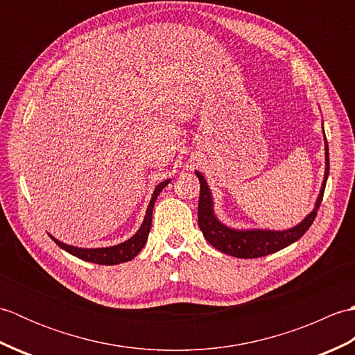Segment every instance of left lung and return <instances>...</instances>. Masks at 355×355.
Segmentation results:
<instances>
[{
	"instance_id": "obj_1",
	"label": "left lung",
	"mask_w": 355,
	"mask_h": 355,
	"mask_svg": "<svg viewBox=\"0 0 355 355\" xmlns=\"http://www.w3.org/2000/svg\"><path fill=\"white\" fill-rule=\"evenodd\" d=\"M195 173H197V177L200 180L198 225L205 238L216 248V250H220L225 254L243 259L261 258V256H267L270 253L279 252L282 250V248L288 247L290 244L296 243L299 238L304 236V233L310 229V225L315 220V215H318V209L320 207L329 173L328 143L325 141V178H323L320 193L318 200H315L313 212L305 216V220L302 223H299L297 225H294V227L286 230H235L227 227V225H224L218 220L214 212L212 193H210L207 182L198 171Z\"/></svg>"
}]
</instances>
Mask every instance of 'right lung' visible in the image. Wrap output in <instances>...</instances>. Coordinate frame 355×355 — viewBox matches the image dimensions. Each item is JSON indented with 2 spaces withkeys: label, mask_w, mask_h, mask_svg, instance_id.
Instances as JSON below:
<instances>
[{
  "label": "right lung",
  "mask_w": 355,
  "mask_h": 355,
  "mask_svg": "<svg viewBox=\"0 0 355 355\" xmlns=\"http://www.w3.org/2000/svg\"><path fill=\"white\" fill-rule=\"evenodd\" d=\"M169 182L171 180H164V182H162L155 187L153 198H150V201H149L145 220H143V224L140 225V229L137 230V233H135L134 236H131L130 239L125 241V243H122V244H117L112 247H102V248H82V247L64 244V243H61V241H58L56 238H53L51 235H50V238L55 241V243L61 247L62 250L69 252L70 254L76 256V258H79L82 261H87V262H94V263H99V266H116V263L131 261L139 254V252L146 244L149 230H150V224H153V210H154L155 200L158 195H160V192L164 189V187L168 186Z\"/></svg>",
  "instance_id": "1"
}]
</instances>
